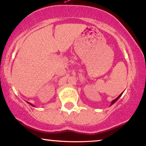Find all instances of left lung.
Wrapping results in <instances>:
<instances>
[{"label": "left lung", "instance_id": "obj_1", "mask_svg": "<svg viewBox=\"0 0 146 146\" xmlns=\"http://www.w3.org/2000/svg\"><path fill=\"white\" fill-rule=\"evenodd\" d=\"M123 93H121V94H120V95H119V96H118L117 98H116V99H114V100H112V101H111V105H110V106H111V105H113V104H114V103H115V102H116V101H117V100H118V99H119V98H120V97H121V96H122Z\"/></svg>", "mask_w": 146, "mask_h": 146}]
</instances>
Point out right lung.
I'll list each match as a JSON object with an SVG mask.
<instances>
[{"label":"right lung","mask_w":146,"mask_h":146,"mask_svg":"<svg viewBox=\"0 0 146 146\" xmlns=\"http://www.w3.org/2000/svg\"><path fill=\"white\" fill-rule=\"evenodd\" d=\"M28 102V104H30V105H32V106L35 107V106H34V105H33V104H32V103H30V102Z\"/></svg>","instance_id":"add662e5"}]
</instances>
